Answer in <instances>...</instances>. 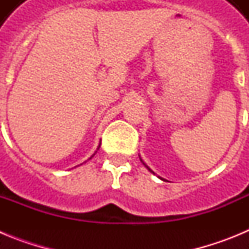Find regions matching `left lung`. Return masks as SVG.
Wrapping results in <instances>:
<instances>
[{
	"label": "left lung",
	"mask_w": 249,
	"mask_h": 249,
	"mask_svg": "<svg viewBox=\"0 0 249 249\" xmlns=\"http://www.w3.org/2000/svg\"><path fill=\"white\" fill-rule=\"evenodd\" d=\"M140 160H141V162H142V163H143V164H144V167H146V168H147V169H148L149 172H152V173H153V175H155V172H153V171H152V169H151V168H149V167H148V166H147V164H146V163H144L143 160H142V158H141V157H140Z\"/></svg>",
	"instance_id": "8db88e82"
}]
</instances>
